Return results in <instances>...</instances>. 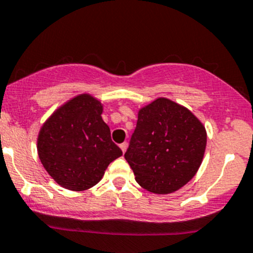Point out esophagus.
I'll list each match as a JSON object with an SVG mask.
<instances>
[{
    "instance_id": "34e87169",
    "label": "esophagus",
    "mask_w": 253,
    "mask_h": 253,
    "mask_svg": "<svg viewBox=\"0 0 253 253\" xmlns=\"http://www.w3.org/2000/svg\"><path fill=\"white\" fill-rule=\"evenodd\" d=\"M127 143L126 142H124V143H121V144H120V148H121V150H122V153H125L126 152V149H127Z\"/></svg>"
}]
</instances>
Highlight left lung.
Here are the masks:
<instances>
[{
    "mask_svg": "<svg viewBox=\"0 0 253 253\" xmlns=\"http://www.w3.org/2000/svg\"><path fill=\"white\" fill-rule=\"evenodd\" d=\"M206 144L202 122L183 106L159 98L139 110L125 159L139 186L167 195L196 175Z\"/></svg>",
    "mask_w": 253,
    "mask_h": 253,
    "instance_id": "8db88e82",
    "label": "left lung"
}]
</instances>
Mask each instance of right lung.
I'll return each mask as SVG.
<instances>
[{"instance_id":"add662e5","label":"right lung","mask_w":253,"mask_h":253,"mask_svg":"<svg viewBox=\"0 0 253 253\" xmlns=\"http://www.w3.org/2000/svg\"><path fill=\"white\" fill-rule=\"evenodd\" d=\"M101 112L100 101L82 94L58 108L40 129V160L48 175L67 190L93 187L109 164L122 155Z\"/></svg>"}]
</instances>
